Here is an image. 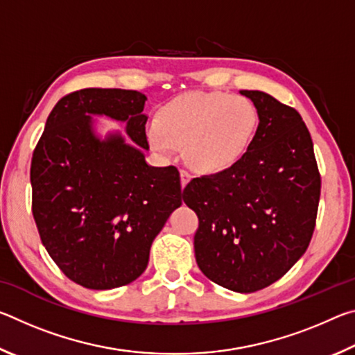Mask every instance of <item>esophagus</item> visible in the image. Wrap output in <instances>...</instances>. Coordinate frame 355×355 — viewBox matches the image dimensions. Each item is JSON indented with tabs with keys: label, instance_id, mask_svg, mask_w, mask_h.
Instances as JSON below:
<instances>
[{
	"label": "esophagus",
	"instance_id": "obj_1",
	"mask_svg": "<svg viewBox=\"0 0 355 355\" xmlns=\"http://www.w3.org/2000/svg\"><path fill=\"white\" fill-rule=\"evenodd\" d=\"M180 177H182V186L184 188V186L189 183V180H191V173H189V172H186V171H180Z\"/></svg>",
	"mask_w": 355,
	"mask_h": 355
}]
</instances>
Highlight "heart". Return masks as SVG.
Returning <instances> with one entry per match:
<instances>
[{"label": "heart", "mask_w": 355, "mask_h": 355, "mask_svg": "<svg viewBox=\"0 0 355 355\" xmlns=\"http://www.w3.org/2000/svg\"><path fill=\"white\" fill-rule=\"evenodd\" d=\"M257 125V107L248 98L225 92L186 94L158 111L148 141L164 155L184 147L186 159L194 169L216 173L243 158Z\"/></svg>", "instance_id": "heart-1"}]
</instances>
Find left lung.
I'll return each instance as SVG.
<instances>
[{"label": "left lung", "instance_id": "8db88e82", "mask_svg": "<svg viewBox=\"0 0 355 355\" xmlns=\"http://www.w3.org/2000/svg\"><path fill=\"white\" fill-rule=\"evenodd\" d=\"M258 127L230 169L192 178L183 200L199 218L196 261L214 284L236 293L266 288L290 271L315 230L321 177L300 114L261 91Z\"/></svg>", "mask_w": 355, "mask_h": 355}]
</instances>
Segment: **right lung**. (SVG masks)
Segmentation results:
<instances>
[{
  "instance_id": "1",
  "label": "right lung",
  "mask_w": 355,
  "mask_h": 355,
  "mask_svg": "<svg viewBox=\"0 0 355 355\" xmlns=\"http://www.w3.org/2000/svg\"><path fill=\"white\" fill-rule=\"evenodd\" d=\"M125 89H81L46 119L31 161L33 216L42 244L70 280L91 290L128 285L146 271L153 239L182 205L177 167H153L144 105ZM92 115L128 123L101 138Z\"/></svg>"
}]
</instances>
